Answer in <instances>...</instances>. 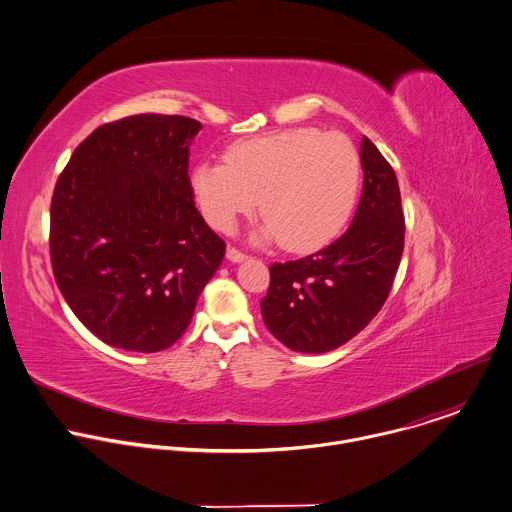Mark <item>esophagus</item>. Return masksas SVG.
Here are the masks:
<instances>
[{
    "label": "esophagus",
    "mask_w": 512,
    "mask_h": 512,
    "mask_svg": "<svg viewBox=\"0 0 512 512\" xmlns=\"http://www.w3.org/2000/svg\"><path fill=\"white\" fill-rule=\"evenodd\" d=\"M227 259L233 263H239V261L247 259V255L243 251H239L237 247H227Z\"/></svg>",
    "instance_id": "obj_1"
}]
</instances>
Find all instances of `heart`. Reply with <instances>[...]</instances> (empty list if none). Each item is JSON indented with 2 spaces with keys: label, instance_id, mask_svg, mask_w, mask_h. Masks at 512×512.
Here are the masks:
<instances>
[{
  "label": "heart",
  "instance_id": "heart-1",
  "mask_svg": "<svg viewBox=\"0 0 512 512\" xmlns=\"http://www.w3.org/2000/svg\"><path fill=\"white\" fill-rule=\"evenodd\" d=\"M361 187V157L343 133L297 127L233 143L225 163L193 171V191L205 219L219 231L259 211L265 235L289 251H313L347 225Z\"/></svg>",
  "mask_w": 512,
  "mask_h": 512
}]
</instances>
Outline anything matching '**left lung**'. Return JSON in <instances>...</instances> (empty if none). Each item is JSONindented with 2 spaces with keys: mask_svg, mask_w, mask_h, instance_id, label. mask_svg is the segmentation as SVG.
I'll use <instances>...</instances> for the list:
<instances>
[{
  "mask_svg": "<svg viewBox=\"0 0 512 512\" xmlns=\"http://www.w3.org/2000/svg\"><path fill=\"white\" fill-rule=\"evenodd\" d=\"M363 195L349 229L331 245L269 267L261 315L299 353H327L361 333L385 305L405 247L401 191L391 163L361 143Z\"/></svg>",
  "mask_w": 512,
  "mask_h": 512,
  "instance_id": "8db88e82",
  "label": "left lung"
}]
</instances>
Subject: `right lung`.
Instances as JSON below:
<instances>
[{
  "label": "right lung",
  "mask_w": 512,
  "mask_h": 512,
  "mask_svg": "<svg viewBox=\"0 0 512 512\" xmlns=\"http://www.w3.org/2000/svg\"><path fill=\"white\" fill-rule=\"evenodd\" d=\"M199 129L159 113L103 123L57 177L53 277L75 317L111 347H171L223 261L225 241L197 211L187 173Z\"/></svg>",
  "instance_id": "obj_1"
}]
</instances>
